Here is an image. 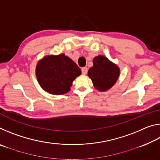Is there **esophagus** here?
<instances>
[{
    "label": "esophagus",
    "mask_w": 160,
    "mask_h": 160,
    "mask_svg": "<svg viewBox=\"0 0 160 160\" xmlns=\"http://www.w3.org/2000/svg\"><path fill=\"white\" fill-rule=\"evenodd\" d=\"M81 70H82V73L83 75H86L87 72H88V68H85V67L82 68V69H81Z\"/></svg>",
    "instance_id": "esophagus-1"
}]
</instances>
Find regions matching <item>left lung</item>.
I'll return each instance as SVG.
<instances>
[{"mask_svg":"<svg viewBox=\"0 0 160 160\" xmlns=\"http://www.w3.org/2000/svg\"><path fill=\"white\" fill-rule=\"evenodd\" d=\"M93 63L94 66L88 70V76L94 86L100 91L109 90L118 79L119 68L103 56L94 58Z\"/></svg>","mask_w":160,"mask_h":160,"instance_id":"1","label":"left lung"}]
</instances>
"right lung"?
<instances>
[{"mask_svg":"<svg viewBox=\"0 0 160 160\" xmlns=\"http://www.w3.org/2000/svg\"><path fill=\"white\" fill-rule=\"evenodd\" d=\"M80 74V68L64 54L47 56L38 63L36 68L39 85L53 94L69 92L73 80Z\"/></svg>","mask_w":160,"mask_h":160,"instance_id":"obj_1","label":"right lung"}]
</instances>
